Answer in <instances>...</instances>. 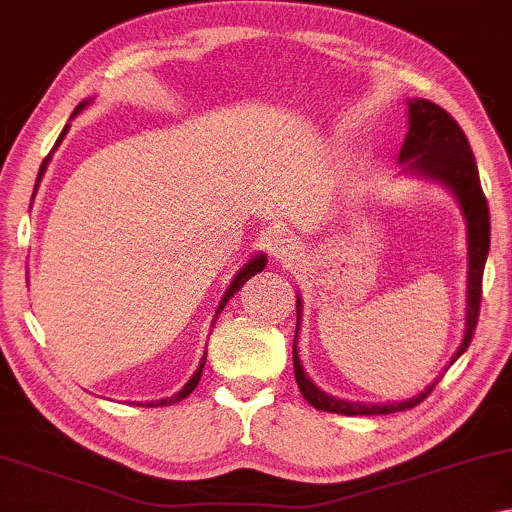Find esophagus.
<instances>
[{
	"mask_svg": "<svg viewBox=\"0 0 512 512\" xmlns=\"http://www.w3.org/2000/svg\"><path fill=\"white\" fill-rule=\"evenodd\" d=\"M272 256L277 258L281 265L293 267V265L300 263V258L304 256V247H302L300 240L293 238V235H286V238L274 240Z\"/></svg>",
	"mask_w": 512,
	"mask_h": 512,
	"instance_id": "34e87169",
	"label": "esophagus"
}]
</instances>
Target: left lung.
Segmentation results:
<instances>
[{
    "label": "left lung",
    "instance_id": "8db88e82",
    "mask_svg": "<svg viewBox=\"0 0 512 512\" xmlns=\"http://www.w3.org/2000/svg\"><path fill=\"white\" fill-rule=\"evenodd\" d=\"M400 176L426 178L432 183H439L455 196L462 210V217L467 222V295H465V334L458 350L444 366L442 375L453 366L465 350L469 348L471 336H474L478 322V306H481V286H483V270L490 251V210L478 178V167L471 153V146L465 132L455 119L435 102L412 98L407 100V135L398 153ZM302 295L297 293V327L293 341V366H295V382L300 387L306 403H311L316 410L334 412L343 416H375V414H393L412 410L426 400L428 393L435 389V384L442 380H432L426 389L416 396L400 400V403H352V400L334 398L332 393L322 391L313 384L306 375L300 352H297V334H300L302 322Z\"/></svg>",
    "mask_w": 512,
    "mask_h": 512
}]
</instances>
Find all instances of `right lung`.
<instances>
[{
  "mask_svg": "<svg viewBox=\"0 0 512 512\" xmlns=\"http://www.w3.org/2000/svg\"><path fill=\"white\" fill-rule=\"evenodd\" d=\"M96 100V98H86V100H82L80 105L75 107V112H73V116H70V119H75L77 114H82L86 107L91 105V102ZM68 130H70V123H66V128L61 130V135H59V139H57V144H54V148L50 151V155L45 157L43 160V164H41V169H38V178H36V187H34V194H36V190H38V185H41V180H43V176H45V169H47V164H50V160H52V153L57 151V146L61 144V141H64V137L68 135ZM265 263H267V256L263 254V251H258V254H254L249 258V261L240 267L238 272L233 274V279H231V283H229V288H226V293H224V297H222V302H219V306H217V311H215V320H217V316L219 313L224 311V306H226V302L231 300V297L238 293V290L245 286V281H249L251 277H254V274H258V272H263V267H265ZM212 320V322H215ZM206 355L208 352H203V357H201V361H199V366H196V371H194V375L190 377V380H187L185 384H183V389H178L174 396H169V398H160V400H151V403H146V407H164V405H174V403H178V400H183V398H187L190 396V393L196 389V384H199V380H201V373H203V366H206Z\"/></svg>",
  "mask_w": 512,
  "mask_h": 512,
  "instance_id": "add662e5",
  "label": "right lung"
}]
</instances>
